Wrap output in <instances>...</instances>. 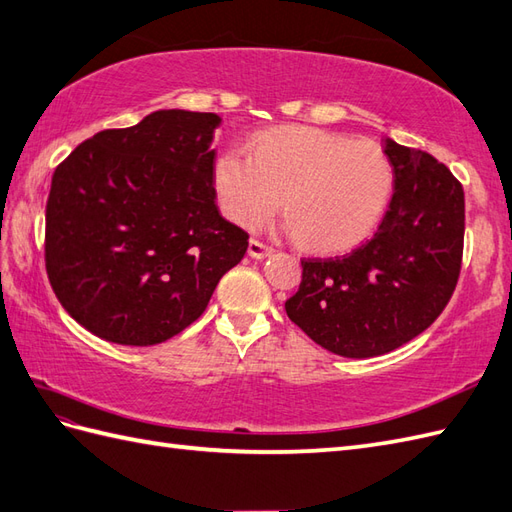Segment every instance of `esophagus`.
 Segmentation results:
<instances>
[{"label": "esophagus", "mask_w": 512, "mask_h": 512, "mask_svg": "<svg viewBox=\"0 0 512 512\" xmlns=\"http://www.w3.org/2000/svg\"><path fill=\"white\" fill-rule=\"evenodd\" d=\"M247 254L252 256V258H256V260H260V258H267V256H271V254H273V249H271L269 245H265L263 241H258V239H249Z\"/></svg>", "instance_id": "obj_1"}]
</instances>
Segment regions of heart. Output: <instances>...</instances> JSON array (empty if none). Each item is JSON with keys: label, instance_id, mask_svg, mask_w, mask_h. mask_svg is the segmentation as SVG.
I'll return each instance as SVG.
<instances>
[{"label": "heart", "instance_id": "obj_1", "mask_svg": "<svg viewBox=\"0 0 512 512\" xmlns=\"http://www.w3.org/2000/svg\"><path fill=\"white\" fill-rule=\"evenodd\" d=\"M393 189L391 162L371 141L315 128H282L254 136L249 158L221 154L215 191L239 226H256L278 208L286 230L310 252H345L365 241Z\"/></svg>", "mask_w": 512, "mask_h": 512}]
</instances>
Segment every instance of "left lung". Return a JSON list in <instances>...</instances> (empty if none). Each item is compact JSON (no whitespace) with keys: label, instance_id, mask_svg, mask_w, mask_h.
<instances>
[{"label":"left lung","instance_id":"obj_1","mask_svg":"<svg viewBox=\"0 0 512 512\" xmlns=\"http://www.w3.org/2000/svg\"><path fill=\"white\" fill-rule=\"evenodd\" d=\"M393 197L378 232L354 252L304 258L286 315L323 350L371 358L415 339L456 289L465 193L434 156L384 141Z\"/></svg>","mask_w":512,"mask_h":512}]
</instances>
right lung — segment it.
Listing matches in <instances>:
<instances>
[{
	"instance_id": "right-lung-1",
	"label": "right lung",
	"mask_w": 512,
	"mask_h": 512,
	"mask_svg": "<svg viewBox=\"0 0 512 512\" xmlns=\"http://www.w3.org/2000/svg\"><path fill=\"white\" fill-rule=\"evenodd\" d=\"M215 112L156 110L86 139L54 171L45 267L62 308L119 345H156L204 313L247 232L221 217Z\"/></svg>"
}]
</instances>
